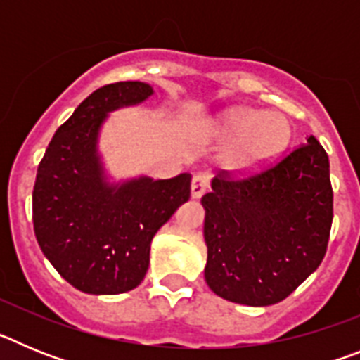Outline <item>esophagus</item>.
Returning <instances> with one entry per match:
<instances>
[{
  "label": "esophagus",
  "instance_id": "obj_1",
  "mask_svg": "<svg viewBox=\"0 0 360 360\" xmlns=\"http://www.w3.org/2000/svg\"><path fill=\"white\" fill-rule=\"evenodd\" d=\"M209 189V178L207 174H195L193 182H191V196L193 198H202L205 195V191Z\"/></svg>",
  "mask_w": 360,
  "mask_h": 360
}]
</instances>
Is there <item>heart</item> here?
Instances as JSON below:
<instances>
[{"label":"heart","mask_w":360,"mask_h":360,"mask_svg":"<svg viewBox=\"0 0 360 360\" xmlns=\"http://www.w3.org/2000/svg\"><path fill=\"white\" fill-rule=\"evenodd\" d=\"M216 129L224 136H234L227 160L240 171H252L278 157L290 142V122L283 113H259L249 108H232L221 113Z\"/></svg>","instance_id":"heart-1"}]
</instances>
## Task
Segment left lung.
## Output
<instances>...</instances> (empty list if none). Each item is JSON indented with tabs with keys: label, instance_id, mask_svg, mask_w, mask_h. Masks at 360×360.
Returning a JSON list of instances; mask_svg holds the SVG:
<instances>
[{
	"label": "left lung",
	"instance_id": "8db88e82",
	"mask_svg": "<svg viewBox=\"0 0 360 360\" xmlns=\"http://www.w3.org/2000/svg\"><path fill=\"white\" fill-rule=\"evenodd\" d=\"M202 205L209 288L232 303L276 304L326 254L333 219L328 155L310 135L256 174L240 180L219 171Z\"/></svg>",
	"mask_w": 360,
	"mask_h": 360
}]
</instances>
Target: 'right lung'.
Segmentation results:
<instances>
[{
  "instance_id": "1",
  "label": "right lung",
  "mask_w": 360,
  "mask_h": 360,
  "mask_svg": "<svg viewBox=\"0 0 360 360\" xmlns=\"http://www.w3.org/2000/svg\"><path fill=\"white\" fill-rule=\"evenodd\" d=\"M153 95L146 82H113L86 97L56 131L37 167L32 219L53 269L86 294H122L141 285L158 229L191 196V174L142 176L111 186L97 153L108 113Z\"/></svg>"
}]
</instances>
